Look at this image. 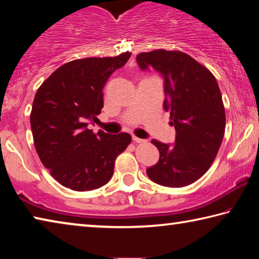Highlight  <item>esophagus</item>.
Returning <instances> with one entry per match:
<instances>
[{"label":"esophagus","mask_w":259,"mask_h":259,"mask_svg":"<svg viewBox=\"0 0 259 259\" xmlns=\"http://www.w3.org/2000/svg\"><path fill=\"white\" fill-rule=\"evenodd\" d=\"M133 140H134V142L135 143H145L146 142V140L145 139H142V138H138V137H136V136H134V137H133Z\"/></svg>","instance_id":"34e87169"}]
</instances>
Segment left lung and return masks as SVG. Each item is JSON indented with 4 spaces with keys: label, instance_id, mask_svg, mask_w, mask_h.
I'll use <instances>...</instances> for the list:
<instances>
[{
    "label": "left lung",
    "instance_id": "8db88e82",
    "mask_svg": "<svg viewBox=\"0 0 259 259\" xmlns=\"http://www.w3.org/2000/svg\"><path fill=\"white\" fill-rule=\"evenodd\" d=\"M142 71L150 67L164 80V109L176 129L175 144L153 139L160 159L146 170L162 186L183 187L208 171L225 131V108L212 73L182 51L163 49L137 56Z\"/></svg>",
    "mask_w": 259,
    "mask_h": 259
}]
</instances>
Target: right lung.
<instances>
[{
    "label": "right lung",
    "instance_id": "add662e5",
    "mask_svg": "<svg viewBox=\"0 0 259 259\" xmlns=\"http://www.w3.org/2000/svg\"><path fill=\"white\" fill-rule=\"evenodd\" d=\"M130 56L69 61L38 88L30 113L34 145L43 165L63 186L83 192L107 184L116 156L131 143L129 134L88 129L98 121L109 76Z\"/></svg>",
    "mask_w": 259,
    "mask_h": 259
}]
</instances>
